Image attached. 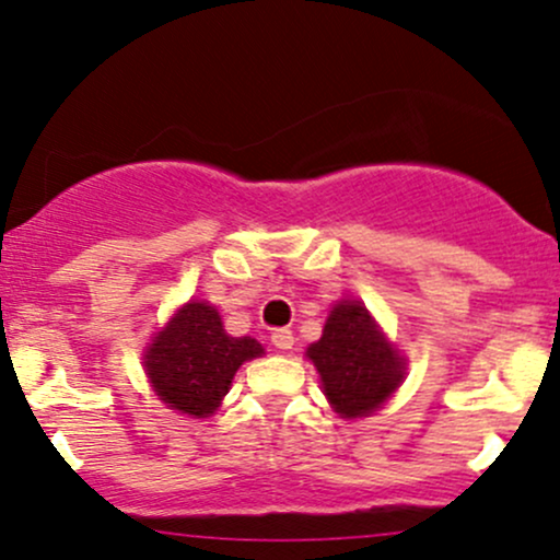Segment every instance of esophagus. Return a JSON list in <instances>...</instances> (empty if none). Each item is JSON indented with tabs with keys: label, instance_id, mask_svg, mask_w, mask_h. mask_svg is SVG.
<instances>
[{
	"label": "esophagus",
	"instance_id": "obj_1",
	"mask_svg": "<svg viewBox=\"0 0 560 560\" xmlns=\"http://www.w3.org/2000/svg\"><path fill=\"white\" fill-rule=\"evenodd\" d=\"M271 342L279 347V350H292L294 334L289 329H276V331H271Z\"/></svg>",
	"mask_w": 560,
	"mask_h": 560
}]
</instances>
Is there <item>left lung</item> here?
Returning <instances> with one entry per match:
<instances>
[{"mask_svg": "<svg viewBox=\"0 0 560 560\" xmlns=\"http://www.w3.org/2000/svg\"><path fill=\"white\" fill-rule=\"evenodd\" d=\"M324 392L342 419L376 410L402 378V358L358 300H342L326 318L318 342L307 347Z\"/></svg>", "mask_w": 560, "mask_h": 560, "instance_id": "8db88e82", "label": "left lung"}]
</instances>
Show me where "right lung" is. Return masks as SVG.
<instances>
[{"label": "right lung", "mask_w": 560, "mask_h": 560, "mask_svg": "<svg viewBox=\"0 0 560 560\" xmlns=\"http://www.w3.org/2000/svg\"><path fill=\"white\" fill-rule=\"evenodd\" d=\"M262 355L249 337H229L208 302H189L152 339L144 365L160 400L182 413L205 419L226 395L236 369Z\"/></svg>", "instance_id": "right-lung-1"}]
</instances>
